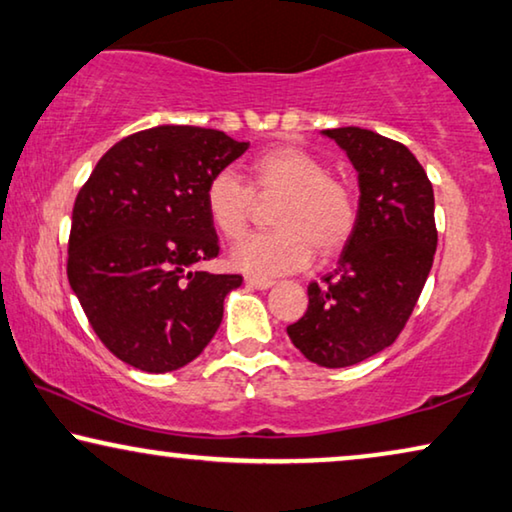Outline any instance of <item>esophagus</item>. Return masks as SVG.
Listing matches in <instances>:
<instances>
[{
  "instance_id": "1",
  "label": "esophagus",
  "mask_w": 512,
  "mask_h": 512,
  "mask_svg": "<svg viewBox=\"0 0 512 512\" xmlns=\"http://www.w3.org/2000/svg\"><path fill=\"white\" fill-rule=\"evenodd\" d=\"M247 284L251 288H258V291H268V288L274 286V279H265V277H247Z\"/></svg>"
}]
</instances>
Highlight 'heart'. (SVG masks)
<instances>
[{
	"instance_id": "1",
	"label": "heart",
	"mask_w": 512,
	"mask_h": 512,
	"mask_svg": "<svg viewBox=\"0 0 512 512\" xmlns=\"http://www.w3.org/2000/svg\"><path fill=\"white\" fill-rule=\"evenodd\" d=\"M247 183L233 170L207 182L205 210L219 235L235 240L247 228L256 199L281 198L274 207L277 231L247 235L231 249V265L256 277L295 272L314 249L328 258L344 249L358 224V198L346 182L328 175L314 154L295 145H274L249 161Z\"/></svg>"
}]
</instances>
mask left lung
<instances>
[{"label": "left lung", "instance_id": "8db88e82", "mask_svg": "<svg viewBox=\"0 0 512 512\" xmlns=\"http://www.w3.org/2000/svg\"><path fill=\"white\" fill-rule=\"evenodd\" d=\"M358 170V224L337 270L307 288L309 307L286 332L316 365L339 369L395 342L432 270L434 189L409 147L360 127L328 129Z\"/></svg>", "mask_w": 512, "mask_h": 512}]
</instances>
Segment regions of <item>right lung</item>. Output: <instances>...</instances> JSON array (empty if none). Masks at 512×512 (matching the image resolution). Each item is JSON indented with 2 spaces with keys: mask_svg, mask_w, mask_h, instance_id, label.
I'll return each mask as SVG.
<instances>
[{
  "mask_svg": "<svg viewBox=\"0 0 512 512\" xmlns=\"http://www.w3.org/2000/svg\"><path fill=\"white\" fill-rule=\"evenodd\" d=\"M247 147L217 129L164 124L115 143L78 191L69 284L108 351L140 372L198 358L242 284L198 265L219 254L207 182Z\"/></svg>",
  "mask_w": 512,
  "mask_h": 512,
  "instance_id": "1",
  "label": "right lung"
}]
</instances>
